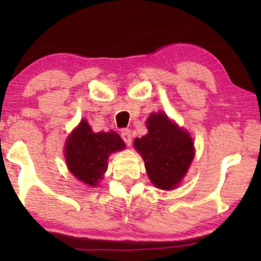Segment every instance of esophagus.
<instances>
[{
	"instance_id": "34e87169",
	"label": "esophagus",
	"mask_w": 261,
	"mask_h": 261,
	"mask_svg": "<svg viewBox=\"0 0 261 261\" xmlns=\"http://www.w3.org/2000/svg\"><path fill=\"white\" fill-rule=\"evenodd\" d=\"M121 138L123 139V141L126 142L128 146H129L132 144V132H130V129H128V128H126V129H122V132H121Z\"/></svg>"
}]
</instances>
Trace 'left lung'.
<instances>
[{
  "label": "left lung",
  "mask_w": 261,
  "mask_h": 261,
  "mask_svg": "<svg viewBox=\"0 0 261 261\" xmlns=\"http://www.w3.org/2000/svg\"><path fill=\"white\" fill-rule=\"evenodd\" d=\"M147 129L145 137L135 139L134 146L144 159L152 183L163 190H171L194 159L192 139L163 113L148 117Z\"/></svg>",
  "instance_id": "left-lung-1"
}]
</instances>
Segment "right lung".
<instances>
[{
	"mask_svg": "<svg viewBox=\"0 0 261 261\" xmlns=\"http://www.w3.org/2000/svg\"><path fill=\"white\" fill-rule=\"evenodd\" d=\"M124 146L115 132L94 133L88 121L83 120L66 141L67 167L83 183L96 187L108 167L110 153L123 149Z\"/></svg>",
	"mask_w": 261,
	"mask_h": 261,
	"instance_id": "obj_1",
	"label": "right lung"
}]
</instances>
